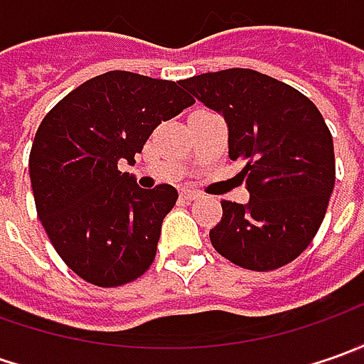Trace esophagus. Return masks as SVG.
Segmentation results:
<instances>
[{
	"mask_svg": "<svg viewBox=\"0 0 364 364\" xmlns=\"http://www.w3.org/2000/svg\"><path fill=\"white\" fill-rule=\"evenodd\" d=\"M186 203H192V200H198L200 198V194L196 192V190H182V194H180Z\"/></svg>",
	"mask_w": 364,
	"mask_h": 364,
	"instance_id": "esophagus-1",
	"label": "esophagus"
}]
</instances>
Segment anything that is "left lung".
Returning <instances> with one entry per match:
<instances>
[{
    "mask_svg": "<svg viewBox=\"0 0 364 364\" xmlns=\"http://www.w3.org/2000/svg\"><path fill=\"white\" fill-rule=\"evenodd\" d=\"M229 127V158L249 203L223 200L210 243L253 272H272L300 255L320 229L334 188L332 135L318 107L282 80L251 68L206 73L180 82Z\"/></svg>",
    "mask_w": 364,
    "mask_h": 364,
    "instance_id": "1",
    "label": "left lung"
}]
</instances>
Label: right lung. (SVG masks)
Here are the masks:
<instances>
[{"instance_id":"obj_1","label":"right lung","mask_w":364,"mask_h":364,"mask_svg":"<svg viewBox=\"0 0 364 364\" xmlns=\"http://www.w3.org/2000/svg\"><path fill=\"white\" fill-rule=\"evenodd\" d=\"M194 103L172 80L111 70L82 82L36 132L30 180L36 210L63 261L99 287L129 284L149 269L170 184L146 190L117 164H135L161 121Z\"/></svg>"}]
</instances>
